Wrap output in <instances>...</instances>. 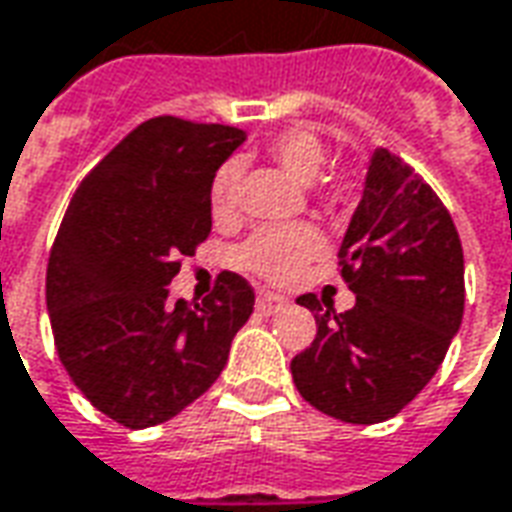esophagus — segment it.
Listing matches in <instances>:
<instances>
[{
    "label": "esophagus",
    "mask_w": 512,
    "mask_h": 512,
    "mask_svg": "<svg viewBox=\"0 0 512 512\" xmlns=\"http://www.w3.org/2000/svg\"><path fill=\"white\" fill-rule=\"evenodd\" d=\"M282 307H285V299L277 296V293H257V313H263V316H274V313H280Z\"/></svg>",
    "instance_id": "obj_1"
}]
</instances>
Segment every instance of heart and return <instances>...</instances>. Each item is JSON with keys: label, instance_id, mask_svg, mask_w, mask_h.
I'll return each mask as SVG.
<instances>
[{"label": "heart", "instance_id": "heart-1", "mask_svg": "<svg viewBox=\"0 0 512 512\" xmlns=\"http://www.w3.org/2000/svg\"><path fill=\"white\" fill-rule=\"evenodd\" d=\"M266 155L277 169L285 171L299 185L316 180L327 166V146L307 127H288L280 135H274L268 141ZM238 177H241L238 166L224 163L210 182V213L219 224H227L238 216ZM321 252H324V235L310 224H299L288 230L257 232L241 246L238 260L257 277L274 285H285L296 280L307 263H313Z\"/></svg>", "mask_w": 512, "mask_h": 512}]
</instances>
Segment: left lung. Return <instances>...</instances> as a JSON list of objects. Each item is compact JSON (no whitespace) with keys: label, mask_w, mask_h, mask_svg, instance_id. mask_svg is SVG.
<instances>
[{"label":"left lung","mask_w":512,"mask_h":512,"mask_svg":"<svg viewBox=\"0 0 512 512\" xmlns=\"http://www.w3.org/2000/svg\"><path fill=\"white\" fill-rule=\"evenodd\" d=\"M338 257L355 307L335 313L316 293L296 299L318 330L291 374L321 413L377 424L416 399L460 330L463 246L435 191L380 146Z\"/></svg>","instance_id":"left-lung-1"}]
</instances>
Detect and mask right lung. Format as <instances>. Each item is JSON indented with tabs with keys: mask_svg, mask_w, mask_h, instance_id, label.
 Listing matches in <instances>:
<instances>
[{
	"mask_svg": "<svg viewBox=\"0 0 512 512\" xmlns=\"http://www.w3.org/2000/svg\"><path fill=\"white\" fill-rule=\"evenodd\" d=\"M244 141L224 124L144 121L82 180L57 230L46 268L57 355L85 399L130 430L169 421L219 380L255 310L232 271L202 302H171L166 288L210 235V182Z\"/></svg>",
	"mask_w": 512,
	"mask_h": 512,
	"instance_id": "1",
	"label": "right lung"
}]
</instances>
